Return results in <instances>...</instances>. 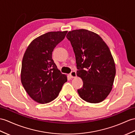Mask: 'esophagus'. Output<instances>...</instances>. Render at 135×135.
Returning a JSON list of instances; mask_svg holds the SVG:
<instances>
[{
    "mask_svg": "<svg viewBox=\"0 0 135 135\" xmlns=\"http://www.w3.org/2000/svg\"><path fill=\"white\" fill-rule=\"evenodd\" d=\"M70 76L71 77V78H75L77 76V74H76V72L73 71H71V73H70Z\"/></svg>",
    "mask_w": 135,
    "mask_h": 135,
    "instance_id": "1",
    "label": "esophagus"
}]
</instances>
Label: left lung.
<instances>
[{
  "mask_svg": "<svg viewBox=\"0 0 135 135\" xmlns=\"http://www.w3.org/2000/svg\"><path fill=\"white\" fill-rule=\"evenodd\" d=\"M66 38L75 54L77 75L83 81L77 91L84 101L99 103L112 89L116 66L111 52L99 35L85 29L69 31Z\"/></svg>",
  "mask_w": 135,
  "mask_h": 135,
  "instance_id": "obj_1",
  "label": "left lung"
}]
</instances>
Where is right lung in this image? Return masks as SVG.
<instances>
[{
  "label": "right lung",
  "instance_id": "add662e5",
  "mask_svg": "<svg viewBox=\"0 0 135 135\" xmlns=\"http://www.w3.org/2000/svg\"><path fill=\"white\" fill-rule=\"evenodd\" d=\"M68 31H51L36 38L26 49L23 57L21 80L32 100L46 104L56 98L67 75L58 70L52 59V52Z\"/></svg>",
  "mask_w": 135,
  "mask_h": 135
}]
</instances>
